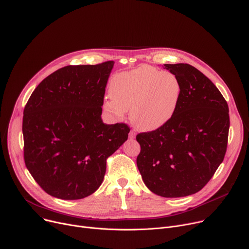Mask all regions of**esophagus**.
I'll use <instances>...</instances> for the list:
<instances>
[{
    "mask_svg": "<svg viewBox=\"0 0 249 249\" xmlns=\"http://www.w3.org/2000/svg\"><path fill=\"white\" fill-rule=\"evenodd\" d=\"M135 137H136V133H135L134 131H130V133H129V139H131V140H133V139H135Z\"/></svg>",
    "mask_w": 249,
    "mask_h": 249,
    "instance_id": "34e87169",
    "label": "esophagus"
}]
</instances>
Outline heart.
Listing matches in <instances>:
<instances>
[{
	"mask_svg": "<svg viewBox=\"0 0 249 249\" xmlns=\"http://www.w3.org/2000/svg\"><path fill=\"white\" fill-rule=\"evenodd\" d=\"M111 100L105 109L121 119L129 110L132 124L153 131L167 124L175 115L182 95V84L169 72H160L149 65L113 76L109 85Z\"/></svg>",
	"mask_w": 249,
	"mask_h": 249,
	"instance_id": "obj_1",
	"label": "heart"
}]
</instances>
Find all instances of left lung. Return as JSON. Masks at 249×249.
<instances>
[{
	"instance_id": "obj_1",
	"label": "left lung",
	"mask_w": 249,
	"mask_h": 249,
	"mask_svg": "<svg viewBox=\"0 0 249 249\" xmlns=\"http://www.w3.org/2000/svg\"><path fill=\"white\" fill-rule=\"evenodd\" d=\"M164 65L182 84V95L167 124L137 135L141 146L137 167L152 193L182 197L200 191L222 163L230 130L229 105L196 67Z\"/></svg>"
}]
</instances>
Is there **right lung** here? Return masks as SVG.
<instances>
[{"label":"right lung","mask_w":249,"mask_h":249,"mask_svg":"<svg viewBox=\"0 0 249 249\" xmlns=\"http://www.w3.org/2000/svg\"><path fill=\"white\" fill-rule=\"evenodd\" d=\"M114 65H69L44 78L24 110L26 166L40 188L61 199H80L102 184L106 160L128 139L124 123L101 119Z\"/></svg>","instance_id":"1"}]
</instances>
